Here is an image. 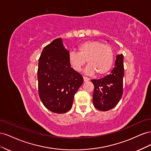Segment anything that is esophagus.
Returning <instances> with one entry per match:
<instances>
[{
	"instance_id": "esophagus-1",
	"label": "esophagus",
	"mask_w": 151,
	"mask_h": 151,
	"mask_svg": "<svg viewBox=\"0 0 151 151\" xmlns=\"http://www.w3.org/2000/svg\"><path fill=\"white\" fill-rule=\"evenodd\" d=\"M83 79H84V82H87V81H89V79L88 78V77H85V76H84V77H83Z\"/></svg>"
}]
</instances>
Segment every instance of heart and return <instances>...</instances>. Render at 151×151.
Segmentation results:
<instances>
[{
  "mask_svg": "<svg viewBox=\"0 0 151 151\" xmlns=\"http://www.w3.org/2000/svg\"><path fill=\"white\" fill-rule=\"evenodd\" d=\"M87 62L86 72L103 76L111 69L114 60V51L108 44L99 41H86L78 46V52H70L68 61L72 68L79 71Z\"/></svg>",
  "mask_w": 151,
  "mask_h": 151,
  "instance_id": "b5f03b06",
  "label": "heart"
}]
</instances>
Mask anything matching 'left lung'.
<instances>
[{"label": "left lung", "instance_id": "1", "mask_svg": "<svg viewBox=\"0 0 151 151\" xmlns=\"http://www.w3.org/2000/svg\"><path fill=\"white\" fill-rule=\"evenodd\" d=\"M124 65L122 54L116 55L115 67L109 75L100 79H93V101L98 110L106 111L115 107L123 94Z\"/></svg>", "mask_w": 151, "mask_h": 151}]
</instances>
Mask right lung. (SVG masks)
I'll list each match as a JSON object with an SVG mask.
<instances>
[{"label": "right lung", "instance_id": "1", "mask_svg": "<svg viewBox=\"0 0 151 151\" xmlns=\"http://www.w3.org/2000/svg\"><path fill=\"white\" fill-rule=\"evenodd\" d=\"M68 54L62 39L57 38L44 47L38 60L39 96L53 113L70 110L74 95L84 81L82 75L70 67Z\"/></svg>", "mask_w": 151, "mask_h": 151}]
</instances>
